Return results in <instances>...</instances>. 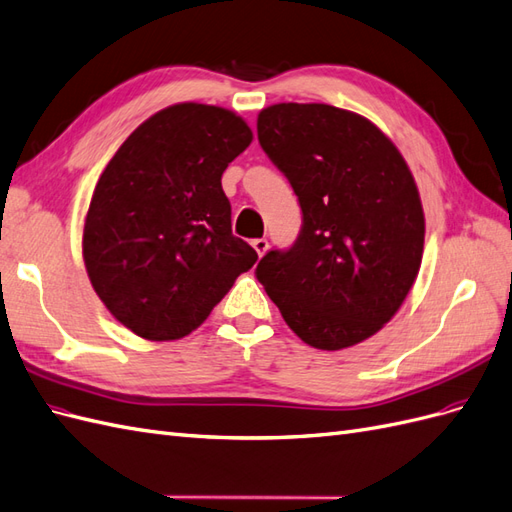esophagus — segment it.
<instances>
[{
    "mask_svg": "<svg viewBox=\"0 0 512 512\" xmlns=\"http://www.w3.org/2000/svg\"><path fill=\"white\" fill-rule=\"evenodd\" d=\"M252 247L256 250L258 258H262V256L267 254V250H269V241H267V239H254V241H252Z\"/></svg>",
    "mask_w": 512,
    "mask_h": 512,
    "instance_id": "obj_1",
    "label": "esophagus"
}]
</instances>
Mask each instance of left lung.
<instances>
[{
  "instance_id": "8db88e82",
  "label": "left lung",
  "mask_w": 512,
  "mask_h": 512,
  "mask_svg": "<svg viewBox=\"0 0 512 512\" xmlns=\"http://www.w3.org/2000/svg\"><path fill=\"white\" fill-rule=\"evenodd\" d=\"M258 142L303 213L293 247L258 262V282L314 349L375 336L403 306L424 252V211L403 155L377 124L325 103L262 109Z\"/></svg>"
}]
</instances>
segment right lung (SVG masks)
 <instances>
[{
    "label": "right lung",
    "instance_id": "1",
    "mask_svg": "<svg viewBox=\"0 0 512 512\" xmlns=\"http://www.w3.org/2000/svg\"><path fill=\"white\" fill-rule=\"evenodd\" d=\"M230 109L178 103L144 120L107 163L84 224V262L114 319L146 340H178L250 271L232 234L222 174L252 144Z\"/></svg>",
    "mask_w": 512,
    "mask_h": 512
}]
</instances>
